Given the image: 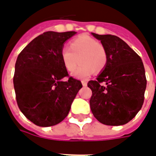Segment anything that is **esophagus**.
<instances>
[{
    "mask_svg": "<svg viewBox=\"0 0 156 156\" xmlns=\"http://www.w3.org/2000/svg\"><path fill=\"white\" fill-rule=\"evenodd\" d=\"M82 84H83V86L86 87L87 85V81L83 80V81H82Z\"/></svg>",
    "mask_w": 156,
    "mask_h": 156,
    "instance_id": "34e87169",
    "label": "esophagus"
}]
</instances>
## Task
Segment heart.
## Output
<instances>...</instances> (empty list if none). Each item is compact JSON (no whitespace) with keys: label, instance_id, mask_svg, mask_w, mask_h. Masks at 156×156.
<instances>
[{"label":"heart","instance_id":"1","mask_svg":"<svg viewBox=\"0 0 156 156\" xmlns=\"http://www.w3.org/2000/svg\"><path fill=\"white\" fill-rule=\"evenodd\" d=\"M60 58L68 72H73L79 64L73 76L80 79H87L96 71L104 69L108 61L106 48L102 43L87 35H81L73 39L69 47L63 48Z\"/></svg>","mask_w":156,"mask_h":156}]
</instances>
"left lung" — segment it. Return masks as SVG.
<instances>
[{"mask_svg":"<svg viewBox=\"0 0 156 156\" xmlns=\"http://www.w3.org/2000/svg\"><path fill=\"white\" fill-rule=\"evenodd\" d=\"M91 34L104 45L108 55L102 73L87 83L92 91L91 112L103 124L123 125L136 116L144 102V65L141 57L119 37Z\"/></svg>","mask_w":156,"mask_h":156,"instance_id":"obj_1","label":"left lung"}]
</instances>
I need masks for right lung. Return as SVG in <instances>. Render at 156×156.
<instances>
[{"label": "right lung", "mask_w": 156, "mask_h": 156, "mask_svg": "<svg viewBox=\"0 0 156 156\" xmlns=\"http://www.w3.org/2000/svg\"><path fill=\"white\" fill-rule=\"evenodd\" d=\"M76 32H46L34 38L18 55L14 87L18 106L28 119L40 127L60 123L82 88L81 81L69 77L60 53Z\"/></svg>", "instance_id": "1"}]
</instances>
